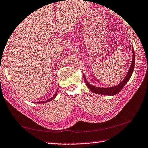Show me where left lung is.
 <instances>
[{
	"mask_svg": "<svg viewBox=\"0 0 148 148\" xmlns=\"http://www.w3.org/2000/svg\"><path fill=\"white\" fill-rule=\"evenodd\" d=\"M132 53H133V57H132V61L131 63V66H130L129 71H128L127 75H126L125 78L123 79V81H121L120 83H119L118 85H115L114 87H98L96 86H94L93 85H91L90 83L87 81L85 75L83 74V78H84V81L86 84L87 87H88L89 90L93 92L94 93L96 94H99V95H115L119 93L121 90L123 89V87L125 86V85L128 82V81L130 80V77H131L133 73L134 69V66H135V54H134V48L132 49Z\"/></svg>",
	"mask_w": 148,
	"mask_h": 148,
	"instance_id": "obj_1",
	"label": "left lung"
}]
</instances>
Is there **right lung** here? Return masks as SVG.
Masks as SVG:
<instances>
[{"label":"right lung","instance_id":"obj_1","mask_svg":"<svg viewBox=\"0 0 148 148\" xmlns=\"http://www.w3.org/2000/svg\"><path fill=\"white\" fill-rule=\"evenodd\" d=\"M57 91H58V89H57V91H56V92H55V94L54 95H53V96L52 97H51L50 99H47V100H46V101H39V102H36V103H47V102H49V101H52L53 99H54L55 97H56V96H57Z\"/></svg>","mask_w":148,"mask_h":148}]
</instances>
